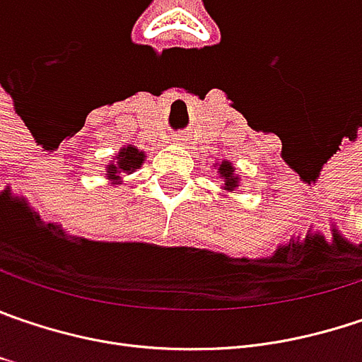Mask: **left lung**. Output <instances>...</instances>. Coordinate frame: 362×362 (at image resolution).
<instances>
[{"mask_svg":"<svg viewBox=\"0 0 362 362\" xmlns=\"http://www.w3.org/2000/svg\"><path fill=\"white\" fill-rule=\"evenodd\" d=\"M219 178L223 182L225 192H233L240 186V178L235 176V168L231 165V161H221L219 163Z\"/></svg>","mask_w":362,"mask_h":362,"instance_id":"1","label":"left lung"}]
</instances>
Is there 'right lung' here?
<instances>
[{"instance_id": "right-lung-1", "label": "right lung", "mask_w": 362, "mask_h": 362, "mask_svg": "<svg viewBox=\"0 0 362 362\" xmlns=\"http://www.w3.org/2000/svg\"><path fill=\"white\" fill-rule=\"evenodd\" d=\"M143 161H145V153L139 151L133 145H127L106 165V178L110 180V184H118L122 174H133L135 170L143 165Z\"/></svg>"}]
</instances>
